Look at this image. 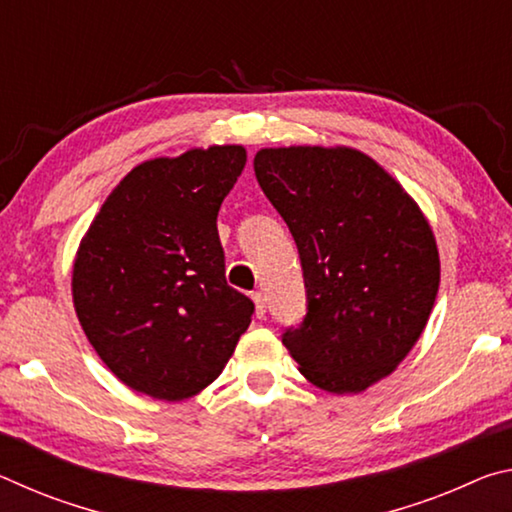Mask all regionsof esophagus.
<instances>
[{"label":"esophagus","mask_w":512,"mask_h":512,"mask_svg":"<svg viewBox=\"0 0 512 512\" xmlns=\"http://www.w3.org/2000/svg\"><path fill=\"white\" fill-rule=\"evenodd\" d=\"M253 302H255V314L257 318H264L266 316V298L262 291H255L253 293Z\"/></svg>","instance_id":"obj_1"}]
</instances>
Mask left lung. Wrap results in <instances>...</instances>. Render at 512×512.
Returning <instances> with one entry per match:
<instances>
[{
	"label": "left lung",
	"mask_w": 512,
	"mask_h": 512,
	"mask_svg": "<svg viewBox=\"0 0 512 512\" xmlns=\"http://www.w3.org/2000/svg\"><path fill=\"white\" fill-rule=\"evenodd\" d=\"M255 176L296 239L307 314L282 343L327 393H361L400 366L436 302L440 259L427 219L366 153L262 149Z\"/></svg>",
	"instance_id": "obj_1"
}]
</instances>
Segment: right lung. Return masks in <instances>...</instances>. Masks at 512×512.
<instances>
[{"mask_svg": "<svg viewBox=\"0 0 512 512\" xmlns=\"http://www.w3.org/2000/svg\"><path fill=\"white\" fill-rule=\"evenodd\" d=\"M246 167L237 144L135 167L94 216L76 253V316L119 381L155 400H187L221 375L253 318L225 282L216 230Z\"/></svg>", "mask_w": 512, "mask_h": 512, "instance_id": "obj_1", "label": "right lung"}]
</instances>
